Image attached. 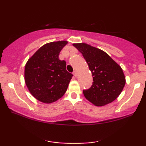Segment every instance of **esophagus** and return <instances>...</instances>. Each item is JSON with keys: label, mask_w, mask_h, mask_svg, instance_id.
Masks as SVG:
<instances>
[{"label": "esophagus", "mask_w": 146, "mask_h": 146, "mask_svg": "<svg viewBox=\"0 0 146 146\" xmlns=\"http://www.w3.org/2000/svg\"><path fill=\"white\" fill-rule=\"evenodd\" d=\"M73 75H74V77H76L77 76H78L77 72H76V71L74 72H73Z\"/></svg>", "instance_id": "obj_1"}]
</instances>
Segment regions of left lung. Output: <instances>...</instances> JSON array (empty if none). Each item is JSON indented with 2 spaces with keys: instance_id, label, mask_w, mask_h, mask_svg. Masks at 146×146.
Returning <instances> with one entry per match:
<instances>
[{
  "instance_id": "obj_1",
  "label": "left lung",
  "mask_w": 146,
  "mask_h": 146,
  "mask_svg": "<svg viewBox=\"0 0 146 146\" xmlns=\"http://www.w3.org/2000/svg\"><path fill=\"white\" fill-rule=\"evenodd\" d=\"M82 53L92 74L93 84L83 90L86 98L96 106H103L114 101L125 84L120 66L104 51L86 43L73 44Z\"/></svg>"
}]
</instances>
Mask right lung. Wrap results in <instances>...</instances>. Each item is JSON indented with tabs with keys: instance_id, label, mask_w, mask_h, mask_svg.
<instances>
[{
	"instance_id": "1",
	"label": "right lung",
	"mask_w": 146,
	"mask_h": 146,
	"mask_svg": "<svg viewBox=\"0 0 146 146\" xmlns=\"http://www.w3.org/2000/svg\"><path fill=\"white\" fill-rule=\"evenodd\" d=\"M68 41L45 44L26 63L25 81L29 90L38 100L54 102L67 90L73 75L66 70V62L59 59V54Z\"/></svg>"
}]
</instances>
